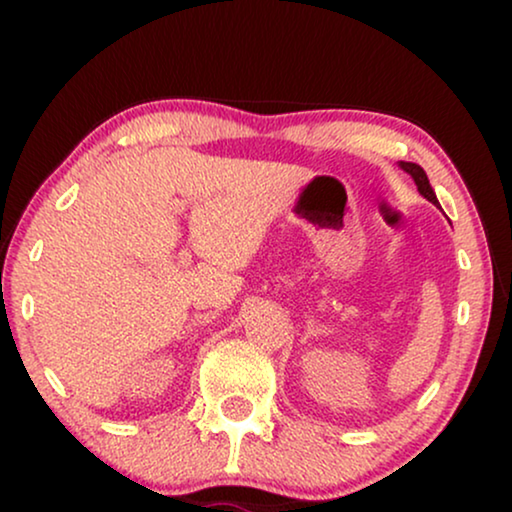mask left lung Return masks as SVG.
I'll return each instance as SVG.
<instances>
[{
  "instance_id": "8db88e82",
  "label": "left lung",
  "mask_w": 512,
  "mask_h": 512,
  "mask_svg": "<svg viewBox=\"0 0 512 512\" xmlns=\"http://www.w3.org/2000/svg\"><path fill=\"white\" fill-rule=\"evenodd\" d=\"M398 165H401V170H405V172L410 174L412 179H415V184H417V191L422 193L426 200L433 202V205L440 207V205H438V198H436V193H433V188H431V184H429V177H426V172L422 170V167H419L417 163H403V160H401V163H398Z\"/></svg>"
}]
</instances>
